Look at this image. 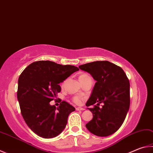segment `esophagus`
Returning a JSON list of instances; mask_svg holds the SVG:
<instances>
[{"mask_svg": "<svg viewBox=\"0 0 153 153\" xmlns=\"http://www.w3.org/2000/svg\"><path fill=\"white\" fill-rule=\"evenodd\" d=\"M76 110H77V111H81V110H84V108H80V107H77L76 108Z\"/></svg>", "mask_w": 153, "mask_h": 153, "instance_id": "esophagus-1", "label": "esophagus"}]
</instances>
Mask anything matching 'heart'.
<instances>
[{
	"instance_id": "obj_1",
	"label": "heart",
	"mask_w": 153,
	"mask_h": 153,
	"mask_svg": "<svg viewBox=\"0 0 153 153\" xmlns=\"http://www.w3.org/2000/svg\"><path fill=\"white\" fill-rule=\"evenodd\" d=\"M86 76H88L86 74H82L79 76V77H84ZM83 100H84V98L80 96H76L73 98V102H74V103H76V104H80L82 103Z\"/></svg>"
}]
</instances>
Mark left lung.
I'll list each match as a JSON object with an SVG mask.
<instances>
[{
  "mask_svg": "<svg viewBox=\"0 0 153 153\" xmlns=\"http://www.w3.org/2000/svg\"><path fill=\"white\" fill-rule=\"evenodd\" d=\"M91 75L96 83L86 106L93 118L85 124L91 133L108 137L117 131L123 124L130 107V82L120 67L108 61H97L79 66ZM103 104L102 108L99 105Z\"/></svg>",
  "mask_w": 153,
  "mask_h": 153,
  "instance_id": "obj_1",
  "label": "left lung"
}]
</instances>
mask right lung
<instances>
[{
	"mask_svg": "<svg viewBox=\"0 0 153 153\" xmlns=\"http://www.w3.org/2000/svg\"><path fill=\"white\" fill-rule=\"evenodd\" d=\"M78 70L74 65L38 61L27 66L19 76L17 99L21 114L39 137L53 138L65 128L68 116L75 108L65 101L58 108L49 102L61 91L59 83Z\"/></svg>",
	"mask_w": 153,
	"mask_h": 153,
	"instance_id": "right-lung-1",
	"label": "right lung"
}]
</instances>
